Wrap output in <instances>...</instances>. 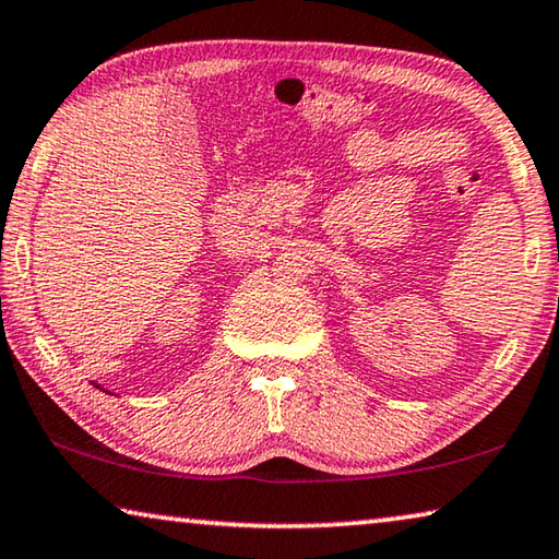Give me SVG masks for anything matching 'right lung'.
Segmentation results:
<instances>
[{
  "label": "right lung",
  "instance_id": "obj_1",
  "mask_svg": "<svg viewBox=\"0 0 559 559\" xmlns=\"http://www.w3.org/2000/svg\"><path fill=\"white\" fill-rule=\"evenodd\" d=\"M93 386H98V390H103V386H100V384H93Z\"/></svg>",
  "mask_w": 559,
  "mask_h": 559
}]
</instances>
